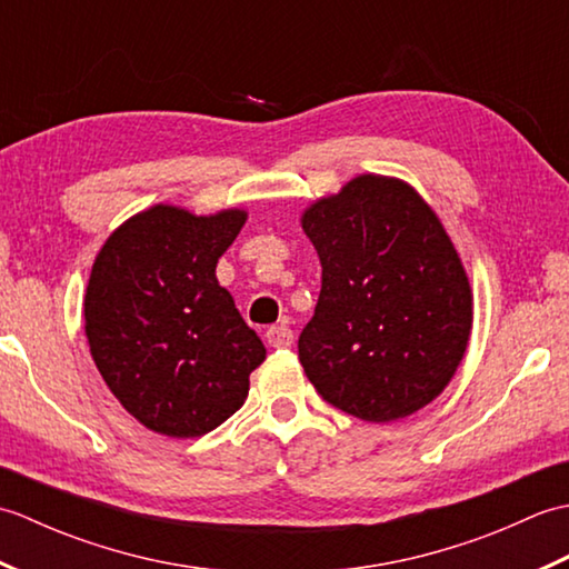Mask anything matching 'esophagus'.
I'll list each match as a JSON object with an SVG mask.
<instances>
[{
    "label": "esophagus",
    "mask_w": 569,
    "mask_h": 569,
    "mask_svg": "<svg viewBox=\"0 0 569 569\" xmlns=\"http://www.w3.org/2000/svg\"><path fill=\"white\" fill-rule=\"evenodd\" d=\"M266 340H269L271 347L283 349L293 345V330L288 325H273V328L266 330Z\"/></svg>",
    "instance_id": "1"
}]
</instances>
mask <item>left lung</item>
<instances>
[{
  "mask_svg": "<svg viewBox=\"0 0 569 569\" xmlns=\"http://www.w3.org/2000/svg\"><path fill=\"white\" fill-rule=\"evenodd\" d=\"M322 266L316 316L298 337L306 377L330 406L389 422L428 406L471 330L469 281L413 188L359 176L303 214Z\"/></svg>",
  "mask_w": 569,
  "mask_h": 569,
  "instance_id": "1",
  "label": "left lung"
}]
</instances>
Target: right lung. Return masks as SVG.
<instances>
[{
  "label": "right lung",
  "mask_w": 569,
  "mask_h": 569,
  "mask_svg": "<svg viewBox=\"0 0 569 569\" xmlns=\"http://www.w3.org/2000/svg\"><path fill=\"white\" fill-rule=\"evenodd\" d=\"M247 214L156 204L104 241L84 293V335L104 383L141 426L200 438L234 416L266 347L217 283Z\"/></svg>",
  "instance_id": "1"
}]
</instances>
